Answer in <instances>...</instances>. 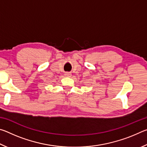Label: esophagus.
Listing matches in <instances>:
<instances>
[{
  "instance_id": "1",
  "label": "esophagus",
  "mask_w": 147,
  "mask_h": 147,
  "mask_svg": "<svg viewBox=\"0 0 147 147\" xmlns=\"http://www.w3.org/2000/svg\"><path fill=\"white\" fill-rule=\"evenodd\" d=\"M65 76H67V77H70V76H71V74L70 73H66L65 74Z\"/></svg>"
}]
</instances>
